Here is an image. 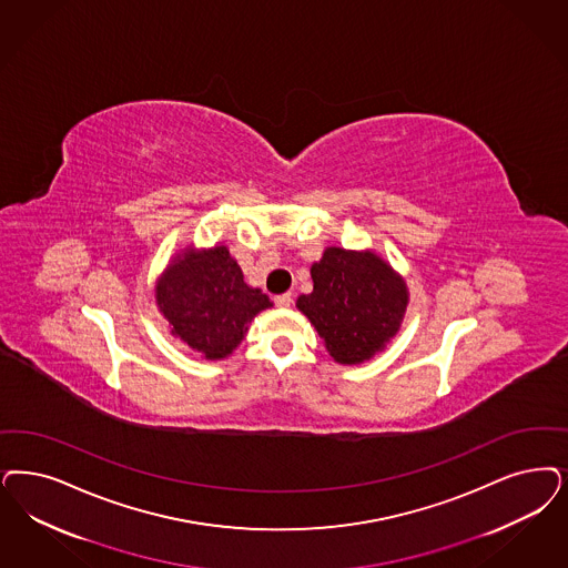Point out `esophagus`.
I'll return each instance as SVG.
<instances>
[{"mask_svg": "<svg viewBox=\"0 0 568 568\" xmlns=\"http://www.w3.org/2000/svg\"><path fill=\"white\" fill-rule=\"evenodd\" d=\"M292 302H294L292 294H281L274 297V304H276L278 308H290V306H292Z\"/></svg>", "mask_w": 568, "mask_h": 568, "instance_id": "esophagus-1", "label": "esophagus"}]
</instances>
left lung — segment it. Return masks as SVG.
<instances>
[{"label": "left lung", "mask_w": 568, "mask_h": 568, "mask_svg": "<svg viewBox=\"0 0 568 568\" xmlns=\"http://www.w3.org/2000/svg\"><path fill=\"white\" fill-rule=\"evenodd\" d=\"M313 292L295 306L323 339L339 365L372 361L400 332L409 304V287L373 250L325 247L311 266Z\"/></svg>", "instance_id": "1"}]
</instances>
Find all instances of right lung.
<instances>
[{"instance_id": "add662e5", "label": "right lung", "mask_w": 568, "mask_h": 568, "mask_svg": "<svg viewBox=\"0 0 568 568\" xmlns=\"http://www.w3.org/2000/svg\"><path fill=\"white\" fill-rule=\"evenodd\" d=\"M155 304L170 333L205 361H222L245 339L250 323L273 302L243 281L226 245L178 250L156 276Z\"/></svg>"}]
</instances>
